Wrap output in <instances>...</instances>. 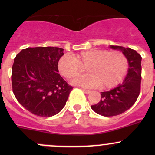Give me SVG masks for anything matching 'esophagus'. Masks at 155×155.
Returning a JSON list of instances; mask_svg holds the SVG:
<instances>
[{"label": "esophagus", "mask_w": 155, "mask_h": 155, "mask_svg": "<svg viewBox=\"0 0 155 155\" xmlns=\"http://www.w3.org/2000/svg\"><path fill=\"white\" fill-rule=\"evenodd\" d=\"M82 91H83L85 94H88L91 93L90 90H86V89H82Z\"/></svg>", "instance_id": "esophagus-1"}]
</instances>
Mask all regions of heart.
Masks as SVG:
<instances>
[{"label": "heart", "instance_id": "1", "mask_svg": "<svg viewBox=\"0 0 155 155\" xmlns=\"http://www.w3.org/2000/svg\"><path fill=\"white\" fill-rule=\"evenodd\" d=\"M58 68L66 79L79 76L86 68L88 74L75 79L72 82L73 85L85 87L101 85V88L110 89L123 80L127 72L128 61L120 51L91 48L77 53L73 58L64 55L59 60Z\"/></svg>", "mask_w": 155, "mask_h": 155}]
</instances>
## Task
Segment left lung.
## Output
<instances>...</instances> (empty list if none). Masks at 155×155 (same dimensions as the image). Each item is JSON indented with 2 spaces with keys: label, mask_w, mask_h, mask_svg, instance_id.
<instances>
[{
  "label": "left lung",
  "mask_w": 155,
  "mask_h": 155,
  "mask_svg": "<svg viewBox=\"0 0 155 155\" xmlns=\"http://www.w3.org/2000/svg\"><path fill=\"white\" fill-rule=\"evenodd\" d=\"M124 53L128 61V73L121 84L109 91L101 92L98 104L91 106L96 113L106 117L120 115L129 109L137 101L140 93L142 79V57L135 50L118 46H110Z\"/></svg>",
  "instance_id": "left-lung-1"
}]
</instances>
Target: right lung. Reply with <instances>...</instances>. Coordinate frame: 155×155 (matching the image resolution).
<instances>
[{"label": "right lung", "mask_w": 155, "mask_h": 155, "mask_svg": "<svg viewBox=\"0 0 155 155\" xmlns=\"http://www.w3.org/2000/svg\"><path fill=\"white\" fill-rule=\"evenodd\" d=\"M63 54L61 48L29 47L14 59L12 91L19 104L34 115L53 116L66 104L73 87L58 73Z\"/></svg>", "instance_id": "right-lung-1"}]
</instances>
